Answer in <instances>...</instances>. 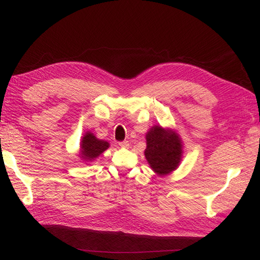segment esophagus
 I'll use <instances>...</instances> for the list:
<instances>
[{
  "label": "esophagus",
  "mask_w": 260,
  "mask_h": 260,
  "mask_svg": "<svg viewBox=\"0 0 260 260\" xmlns=\"http://www.w3.org/2000/svg\"><path fill=\"white\" fill-rule=\"evenodd\" d=\"M118 145L121 146V147H128L129 146V143L127 142V141H123V142H119Z\"/></svg>",
  "instance_id": "esophagus-1"
}]
</instances>
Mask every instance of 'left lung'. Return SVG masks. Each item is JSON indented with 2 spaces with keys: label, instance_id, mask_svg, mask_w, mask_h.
<instances>
[{
  "label": "left lung",
  "instance_id": "1",
  "mask_svg": "<svg viewBox=\"0 0 260 260\" xmlns=\"http://www.w3.org/2000/svg\"><path fill=\"white\" fill-rule=\"evenodd\" d=\"M145 157L151 168L159 175L169 174L178 168L182 155L179 136L161 126H155L146 134Z\"/></svg>",
  "mask_w": 260,
  "mask_h": 260
}]
</instances>
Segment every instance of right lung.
<instances>
[{"label": "right lung", "mask_w": 260, "mask_h": 260, "mask_svg": "<svg viewBox=\"0 0 260 260\" xmlns=\"http://www.w3.org/2000/svg\"><path fill=\"white\" fill-rule=\"evenodd\" d=\"M81 157L87 159V161H91V159L96 158L97 156L107 150L109 146L106 141L97 140L92 133H87L81 141Z\"/></svg>", "instance_id": "1"}]
</instances>
